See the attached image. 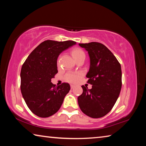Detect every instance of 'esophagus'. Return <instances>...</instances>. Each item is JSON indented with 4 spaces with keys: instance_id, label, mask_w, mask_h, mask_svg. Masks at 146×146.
Returning <instances> with one entry per match:
<instances>
[{
    "instance_id": "34e87169",
    "label": "esophagus",
    "mask_w": 146,
    "mask_h": 146,
    "mask_svg": "<svg viewBox=\"0 0 146 146\" xmlns=\"http://www.w3.org/2000/svg\"><path fill=\"white\" fill-rule=\"evenodd\" d=\"M71 89H73L74 88H75V86L73 85V84H71Z\"/></svg>"
}]
</instances>
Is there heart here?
I'll list each match as a JSON object with an SVG mask.
<instances>
[{"mask_svg":"<svg viewBox=\"0 0 146 146\" xmlns=\"http://www.w3.org/2000/svg\"><path fill=\"white\" fill-rule=\"evenodd\" d=\"M71 55H72L73 58L76 61L78 58L83 55H85V53L82 49L79 48H75L71 51ZM82 74L81 73H72L70 72L66 73L64 76V80L66 82H71V83H76L78 82L80 80V78L82 77Z\"/></svg>","mask_w":146,"mask_h":146,"instance_id":"1","label":"heart"}]
</instances>
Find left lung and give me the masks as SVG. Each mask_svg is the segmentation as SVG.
I'll list each match as a JSON object with an SVG mask.
<instances>
[{
    "instance_id": "obj_1",
    "label": "left lung",
    "mask_w": 146,
    "mask_h": 146,
    "mask_svg": "<svg viewBox=\"0 0 146 146\" xmlns=\"http://www.w3.org/2000/svg\"><path fill=\"white\" fill-rule=\"evenodd\" d=\"M88 51L90 68L86 77L92 85L89 90L82 86L83 93L78 103L88 117L98 118L107 115L117 102L122 88V70L117 58L104 44L92 42L79 44Z\"/></svg>"
}]
</instances>
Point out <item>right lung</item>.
Masks as SVG:
<instances>
[{"mask_svg": "<svg viewBox=\"0 0 146 146\" xmlns=\"http://www.w3.org/2000/svg\"><path fill=\"white\" fill-rule=\"evenodd\" d=\"M75 44L72 40L44 41L29 54L22 66V95L28 108L38 117L47 118L57 112L70 91L69 84L56 87L51 79L58 73L59 54Z\"/></svg>", "mask_w": 146, "mask_h": 146, "instance_id": "obj_1", "label": "right lung"}]
</instances>
